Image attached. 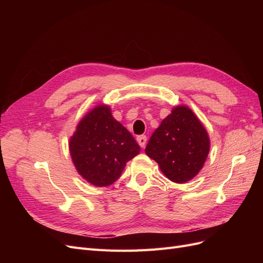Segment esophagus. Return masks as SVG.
Segmentation results:
<instances>
[{
    "instance_id": "esophagus-1",
    "label": "esophagus",
    "mask_w": 263,
    "mask_h": 263,
    "mask_svg": "<svg viewBox=\"0 0 263 263\" xmlns=\"http://www.w3.org/2000/svg\"><path fill=\"white\" fill-rule=\"evenodd\" d=\"M137 142L139 144V146L141 148H144L146 146V142H147V137L145 135H140V136L137 137Z\"/></svg>"
}]
</instances>
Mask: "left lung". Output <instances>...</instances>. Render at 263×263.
Listing matches in <instances>:
<instances>
[{"instance_id":"obj_1","label":"left lung","mask_w":263,"mask_h":263,"mask_svg":"<svg viewBox=\"0 0 263 263\" xmlns=\"http://www.w3.org/2000/svg\"><path fill=\"white\" fill-rule=\"evenodd\" d=\"M210 138L200 119L187 106L172 108L151 135L145 153L176 183L193 179L210 153Z\"/></svg>"}]
</instances>
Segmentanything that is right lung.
<instances>
[{"label":"right lung","instance_id":"obj_1","mask_svg":"<svg viewBox=\"0 0 263 263\" xmlns=\"http://www.w3.org/2000/svg\"><path fill=\"white\" fill-rule=\"evenodd\" d=\"M69 149L79 174L95 186L114 183L140 151L133 135L112 116L107 105L95 106L81 119Z\"/></svg>","mask_w":263,"mask_h":263}]
</instances>
